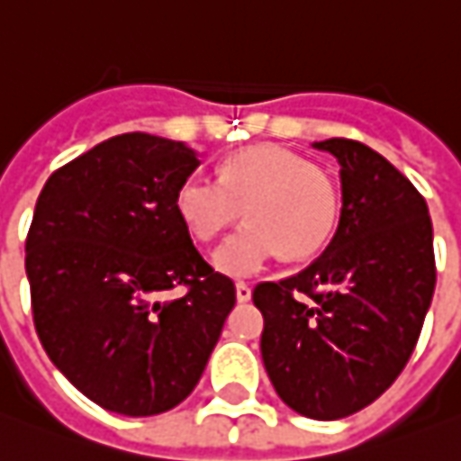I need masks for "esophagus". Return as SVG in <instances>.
I'll return each mask as SVG.
<instances>
[{"label": "esophagus", "mask_w": 461, "mask_h": 461, "mask_svg": "<svg viewBox=\"0 0 461 461\" xmlns=\"http://www.w3.org/2000/svg\"><path fill=\"white\" fill-rule=\"evenodd\" d=\"M236 298L243 303V301H250V285L246 281H238L236 284Z\"/></svg>", "instance_id": "esophagus-1"}]
</instances>
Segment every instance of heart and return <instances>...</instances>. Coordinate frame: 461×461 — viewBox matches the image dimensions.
<instances>
[{"label":"heart","instance_id":"1","mask_svg":"<svg viewBox=\"0 0 461 461\" xmlns=\"http://www.w3.org/2000/svg\"><path fill=\"white\" fill-rule=\"evenodd\" d=\"M249 218L212 253L228 276H250L284 253L306 261L329 243L339 221L333 177L281 145H250L221 165L218 180L188 176L176 190V212L190 236L208 243Z\"/></svg>","mask_w":461,"mask_h":461}]
</instances>
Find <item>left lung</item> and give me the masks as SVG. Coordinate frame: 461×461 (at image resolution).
Returning a JSON list of instances; mask_svg holds the SVG:
<instances>
[{
  "instance_id": "8db88e82",
  "label": "left lung",
  "mask_w": 461,
  "mask_h": 461,
  "mask_svg": "<svg viewBox=\"0 0 461 461\" xmlns=\"http://www.w3.org/2000/svg\"><path fill=\"white\" fill-rule=\"evenodd\" d=\"M341 165V218L316 261L253 288L276 394L309 419H341L394 384L429 311L437 266L427 200L364 142H313Z\"/></svg>"
}]
</instances>
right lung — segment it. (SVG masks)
<instances>
[{
  "mask_svg": "<svg viewBox=\"0 0 461 461\" xmlns=\"http://www.w3.org/2000/svg\"><path fill=\"white\" fill-rule=\"evenodd\" d=\"M185 142L125 132L44 183L27 233L34 329L69 384L107 411L152 417L195 389L236 285L193 246L177 185Z\"/></svg>",
  "mask_w": 461,
  "mask_h": 461,
  "instance_id": "obj_1",
  "label": "right lung"
}]
</instances>
